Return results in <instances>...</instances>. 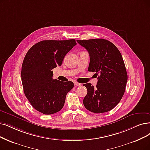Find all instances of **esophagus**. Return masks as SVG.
I'll list each match as a JSON object with an SVG mask.
<instances>
[{"mask_svg":"<svg viewBox=\"0 0 150 150\" xmlns=\"http://www.w3.org/2000/svg\"><path fill=\"white\" fill-rule=\"evenodd\" d=\"M74 85H75L76 86H79H79H81V85H82L81 83H79V82H76V81L74 82Z\"/></svg>","mask_w":150,"mask_h":150,"instance_id":"1","label":"esophagus"}]
</instances>
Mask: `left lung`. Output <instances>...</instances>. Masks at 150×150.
Returning a JSON list of instances; mask_svg holds the SVG:
<instances>
[{"instance_id": "1", "label": "left lung", "mask_w": 150, "mask_h": 150, "mask_svg": "<svg viewBox=\"0 0 150 150\" xmlns=\"http://www.w3.org/2000/svg\"><path fill=\"white\" fill-rule=\"evenodd\" d=\"M88 51L90 63L88 71L95 72L98 83L83 84L87 94L83 103L88 111L102 113L113 109L123 97L127 74L121 53L110 41L103 39L77 40Z\"/></svg>"}]
</instances>
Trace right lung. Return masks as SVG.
<instances>
[{
  "mask_svg": "<svg viewBox=\"0 0 150 150\" xmlns=\"http://www.w3.org/2000/svg\"><path fill=\"white\" fill-rule=\"evenodd\" d=\"M76 45L74 39L42 40L27 52L21 67V81L24 93L35 110L52 115L63 108L74 83L53 79L52 69L62 65Z\"/></svg>",
  "mask_w": 150,
  "mask_h": 150,
  "instance_id": "obj_1",
  "label": "right lung"
}]
</instances>
